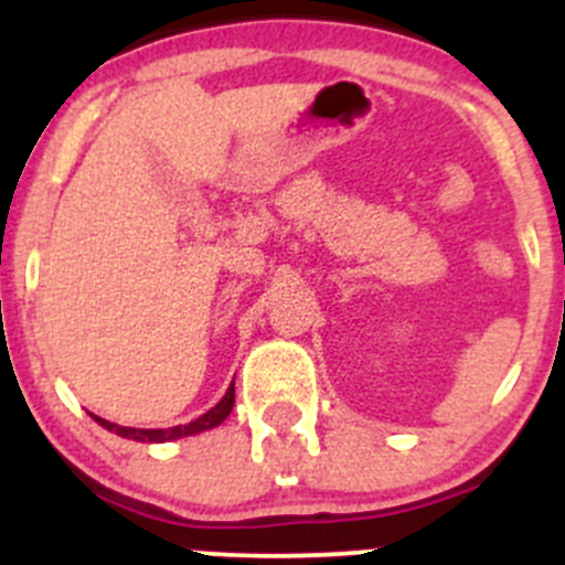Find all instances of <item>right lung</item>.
<instances>
[{
	"mask_svg": "<svg viewBox=\"0 0 565 565\" xmlns=\"http://www.w3.org/2000/svg\"><path fill=\"white\" fill-rule=\"evenodd\" d=\"M232 407H235V383L230 385V391L224 393V398H221V402L215 404L213 409H207V413H204V415H199V418L191 420V424L169 426V429H134V426L111 424V420L100 418V415H93V418L98 420V424L104 426V429L114 431V435H119V437H128V440H136V443H169V440H180V437L199 435V431L215 429V426H218V424H224L226 415L232 413Z\"/></svg>",
	"mask_w": 565,
	"mask_h": 565,
	"instance_id": "1",
	"label": "right lung"
}]
</instances>
